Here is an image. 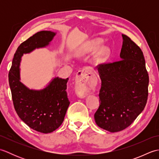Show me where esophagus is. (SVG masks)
<instances>
[{
	"label": "esophagus",
	"instance_id": "obj_1",
	"mask_svg": "<svg viewBox=\"0 0 159 159\" xmlns=\"http://www.w3.org/2000/svg\"><path fill=\"white\" fill-rule=\"evenodd\" d=\"M79 74L80 77L76 84V92L79 96L84 98L92 91L90 87V73L87 71H81Z\"/></svg>",
	"mask_w": 159,
	"mask_h": 159
}]
</instances>
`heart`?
Instances as JSON below:
<instances>
[{
    "label": "heart",
    "mask_w": 159,
    "mask_h": 159,
    "mask_svg": "<svg viewBox=\"0 0 159 159\" xmlns=\"http://www.w3.org/2000/svg\"><path fill=\"white\" fill-rule=\"evenodd\" d=\"M102 42L100 40H95V41L89 42L87 43L85 46V51L87 52H92L98 48V47L101 44ZM109 55V49L107 46L100 47L99 50H98L96 54V58L99 60H103Z\"/></svg>",
    "instance_id": "b5f03b06"
}]
</instances>
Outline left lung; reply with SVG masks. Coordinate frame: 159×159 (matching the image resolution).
Segmentation results:
<instances>
[{"label": "left lung", "mask_w": 159, "mask_h": 159, "mask_svg": "<svg viewBox=\"0 0 159 159\" xmlns=\"http://www.w3.org/2000/svg\"><path fill=\"white\" fill-rule=\"evenodd\" d=\"M120 59L100 64V104L94 114L96 124L116 133L128 127L142 112L147 102L149 76L143 52L126 35Z\"/></svg>", "instance_id": "8db88e82"}]
</instances>
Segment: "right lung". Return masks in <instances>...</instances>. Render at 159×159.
I'll use <instances>...</instances> for the list:
<instances>
[{
  "label": "right lung",
  "instance_id": "right-lung-1",
  "mask_svg": "<svg viewBox=\"0 0 159 159\" xmlns=\"http://www.w3.org/2000/svg\"><path fill=\"white\" fill-rule=\"evenodd\" d=\"M56 33L42 31L35 33L17 49L9 73L12 100L18 116L26 125L39 133H52L64 120L70 101L67 98L68 78L55 77L42 89H30L20 81V61L24 54L48 46Z\"/></svg>",
  "mask_w": 159,
  "mask_h": 159
}]
</instances>
